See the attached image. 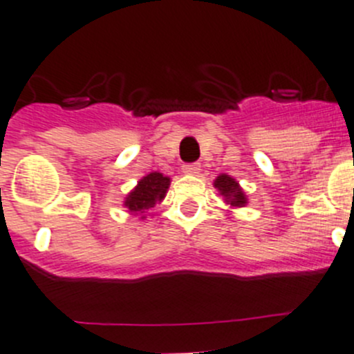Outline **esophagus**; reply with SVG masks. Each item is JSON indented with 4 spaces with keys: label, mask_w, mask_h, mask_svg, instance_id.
<instances>
[{
    "label": "esophagus",
    "mask_w": 354,
    "mask_h": 354,
    "mask_svg": "<svg viewBox=\"0 0 354 354\" xmlns=\"http://www.w3.org/2000/svg\"><path fill=\"white\" fill-rule=\"evenodd\" d=\"M183 171L187 174H198L201 173V164L198 162H190V164H185Z\"/></svg>",
    "instance_id": "1"
}]
</instances>
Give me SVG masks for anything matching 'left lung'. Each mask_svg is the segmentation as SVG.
<instances>
[{
  "label": "left lung",
  "instance_id": "left-lung-1",
  "mask_svg": "<svg viewBox=\"0 0 354 354\" xmlns=\"http://www.w3.org/2000/svg\"><path fill=\"white\" fill-rule=\"evenodd\" d=\"M214 187L221 192V195H225L226 202H230L235 207H242V205L247 204L245 195H243L242 188L239 187L233 178H230L228 174H219L214 181Z\"/></svg>",
  "mask_w": 354,
  "mask_h": 354
}]
</instances>
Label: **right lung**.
<instances>
[{
    "label": "right lung",
    "mask_w": 354,
    "mask_h": 354,
    "mask_svg": "<svg viewBox=\"0 0 354 354\" xmlns=\"http://www.w3.org/2000/svg\"><path fill=\"white\" fill-rule=\"evenodd\" d=\"M169 188V178L160 173L147 174L143 180L138 181L135 190L126 197L124 205L129 212H143L160 202Z\"/></svg>",
    "instance_id": "obj_1"
}]
</instances>
